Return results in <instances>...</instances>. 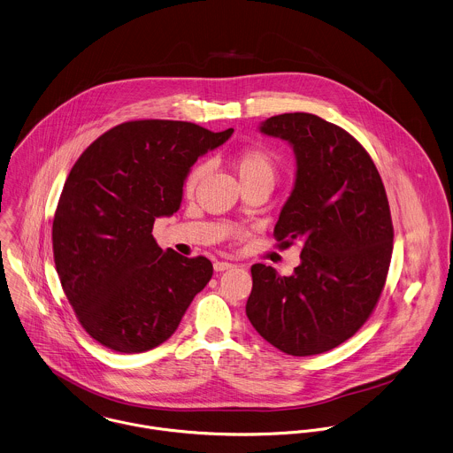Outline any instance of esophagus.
<instances>
[{
  "instance_id": "esophagus-1",
  "label": "esophagus",
  "mask_w": 453,
  "mask_h": 453,
  "mask_svg": "<svg viewBox=\"0 0 453 453\" xmlns=\"http://www.w3.org/2000/svg\"><path fill=\"white\" fill-rule=\"evenodd\" d=\"M231 268H233V265L227 263V261H215L213 263L215 272H226V270H231Z\"/></svg>"
}]
</instances>
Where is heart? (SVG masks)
Segmentation results:
<instances>
[{"mask_svg": "<svg viewBox=\"0 0 453 453\" xmlns=\"http://www.w3.org/2000/svg\"><path fill=\"white\" fill-rule=\"evenodd\" d=\"M233 166L243 185L265 181L274 183L278 175V159L272 150L263 147H243L233 156ZM208 172L206 161L194 163L183 177V192L192 194Z\"/></svg>", "mask_w": 453, "mask_h": 453, "instance_id": "obj_1", "label": "heart"}]
</instances>
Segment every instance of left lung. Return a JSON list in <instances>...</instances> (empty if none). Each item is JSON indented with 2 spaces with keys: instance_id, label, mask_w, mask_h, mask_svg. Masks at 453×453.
<instances>
[{
  "instance_id": "1",
  "label": "left lung",
  "mask_w": 453,
  "mask_h": 453,
  "mask_svg": "<svg viewBox=\"0 0 453 453\" xmlns=\"http://www.w3.org/2000/svg\"><path fill=\"white\" fill-rule=\"evenodd\" d=\"M261 131L296 152V185L273 236L278 249L303 245L301 265L281 276L252 266L247 317L278 350L329 352L352 338L385 287L394 227L381 177L361 143L313 113H281Z\"/></svg>"
}]
</instances>
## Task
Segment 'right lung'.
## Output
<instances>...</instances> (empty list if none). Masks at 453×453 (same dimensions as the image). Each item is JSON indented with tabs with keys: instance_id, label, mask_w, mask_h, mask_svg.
Here are the masks:
<instances>
[{
	"instance_id": "add662e5",
	"label": "right lung",
	"mask_w": 453,
	"mask_h": 453,
	"mask_svg": "<svg viewBox=\"0 0 453 453\" xmlns=\"http://www.w3.org/2000/svg\"><path fill=\"white\" fill-rule=\"evenodd\" d=\"M231 134L183 120H129L73 165L52 222L54 263L81 326L103 347L140 354L161 345L210 281L206 257L163 250L152 229L180 208L187 170Z\"/></svg>"
}]
</instances>
